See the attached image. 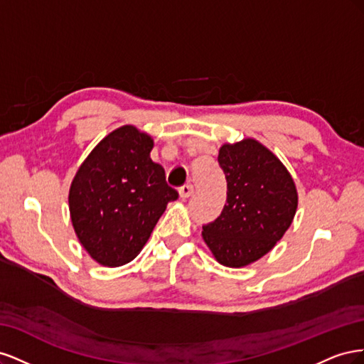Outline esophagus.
Masks as SVG:
<instances>
[{
    "label": "esophagus",
    "mask_w": 364,
    "mask_h": 364,
    "mask_svg": "<svg viewBox=\"0 0 364 364\" xmlns=\"http://www.w3.org/2000/svg\"><path fill=\"white\" fill-rule=\"evenodd\" d=\"M193 193H194L193 183H185L183 186H181V190H179V194H181V197H183V199H186V197H190Z\"/></svg>",
    "instance_id": "esophagus-1"
}]
</instances>
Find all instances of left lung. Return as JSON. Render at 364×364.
I'll use <instances>...</instances> for the list:
<instances>
[{
  "label": "left lung",
  "instance_id": "1",
  "mask_svg": "<svg viewBox=\"0 0 364 364\" xmlns=\"http://www.w3.org/2000/svg\"><path fill=\"white\" fill-rule=\"evenodd\" d=\"M218 164L228 182L226 205L202 237L226 267H245L273 249L293 222L297 191L290 173L261 142L225 144Z\"/></svg>",
  "mask_w": 364,
  "mask_h": 364
}]
</instances>
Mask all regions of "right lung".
<instances>
[{"label": "right lung", "instance_id": "right-lung-1", "mask_svg": "<svg viewBox=\"0 0 364 364\" xmlns=\"http://www.w3.org/2000/svg\"><path fill=\"white\" fill-rule=\"evenodd\" d=\"M151 149L147 134L123 126L98 142L74 176L71 222L85 250L102 266L134 259L167 203L179 197L151 161Z\"/></svg>", "mask_w": 364, "mask_h": 364}]
</instances>
